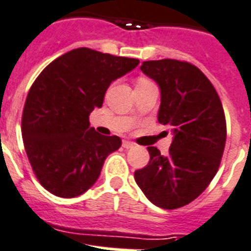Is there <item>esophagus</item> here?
<instances>
[{
	"instance_id": "obj_1",
	"label": "esophagus",
	"mask_w": 251,
	"mask_h": 251,
	"mask_svg": "<svg viewBox=\"0 0 251 251\" xmlns=\"http://www.w3.org/2000/svg\"><path fill=\"white\" fill-rule=\"evenodd\" d=\"M133 145H135V144L131 143V141H128V140H124L123 141V148H126V149H131V148H133Z\"/></svg>"
}]
</instances>
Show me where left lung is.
Returning a JSON list of instances; mask_svg holds the SVG:
<instances>
[{
  "mask_svg": "<svg viewBox=\"0 0 251 251\" xmlns=\"http://www.w3.org/2000/svg\"><path fill=\"white\" fill-rule=\"evenodd\" d=\"M140 69L161 91L158 122L173 132L169 153L148 147L151 160L135 180L153 204L176 209L208 187L220 166L226 140L223 104L203 72L186 61H144Z\"/></svg>",
  "mask_w": 251,
  "mask_h": 251,
  "instance_id": "8db88e82",
  "label": "left lung"
}]
</instances>
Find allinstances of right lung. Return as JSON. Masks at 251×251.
<instances>
[{
    "mask_svg": "<svg viewBox=\"0 0 251 251\" xmlns=\"http://www.w3.org/2000/svg\"><path fill=\"white\" fill-rule=\"evenodd\" d=\"M139 60L77 48L53 60L32 83L22 115V137L35 176L60 198L86 192L104 160L122 145L118 136L99 135L89 115L103 104L112 81Z\"/></svg>",
    "mask_w": 251,
    "mask_h": 251,
    "instance_id": "obj_1",
    "label": "right lung"
}]
</instances>
